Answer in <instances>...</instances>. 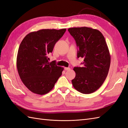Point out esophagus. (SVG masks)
Wrapping results in <instances>:
<instances>
[{"mask_svg":"<svg viewBox=\"0 0 128 128\" xmlns=\"http://www.w3.org/2000/svg\"><path fill=\"white\" fill-rule=\"evenodd\" d=\"M70 68H64V70H65V71H67V70H70Z\"/></svg>","mask_w":128,"mask_h":128,"instance_id":"obj_1","label":"esophagus"}]
</instances>
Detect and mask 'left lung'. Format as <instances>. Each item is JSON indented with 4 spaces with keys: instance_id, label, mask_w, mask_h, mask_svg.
I'll return each mask as SVG.
<instances>
[{
    "instance_id": "1",
    "label": "left lung",
    "mask_w": 128,
    "mask_h": 128,
    "mask_svg": "<svg viewBox=\"0 0 128 128\" xmlns=\"http://www.w3.org/2000/svg\"><path fill=\"white\" fill-rule=\"evenodd\" d=\"M75 39L78 58L84 59L82 67H74L76 76L72 84L83 94L96 92L103 84L108 75L111 56L104 36L97 29L89 27L68 29Z\"/></svg>"
}]
</instances>
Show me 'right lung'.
<instances>
[{
	"instance_id": "obj_1",
	"label": "right lung",
	"mask_w": 128,
	"mask_h": 128,
	"mask_svg": "<svg viewBox=\"0 0 128 128\" xmlns=\"http://www.w3.org/2000/svg\"><path fill=\"white\" fill-rule=\"evenodd\" d=\"M66 29H41L31 32L24 38L17 56V68L20 80L32 92L44 95L54 87L64 68L48 62L56 43Z\"/></svg>"
}]
</instances>
